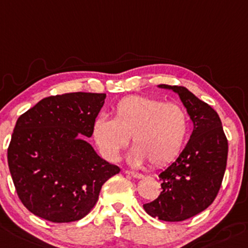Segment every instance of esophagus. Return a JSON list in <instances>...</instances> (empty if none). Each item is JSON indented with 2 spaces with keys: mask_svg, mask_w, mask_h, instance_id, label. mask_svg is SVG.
<instances>
[{
  "mask_svg": "<svg viewBox=\"0 0 248 248\" xmlns=\"http://www.w3.org/2000/svg\"><path fill=\"white\" fill-rule=\"evenodd\" d=\"M124 173L133 177V178H142V177H144L141 173H139V172H133V171H128V170L124 171Z\"/></svg>",
  "mask_w": 248,
  "mask_h": 248,
  "instance_id": "34e87169",
  "label": "esophagus"
}]
</instances>
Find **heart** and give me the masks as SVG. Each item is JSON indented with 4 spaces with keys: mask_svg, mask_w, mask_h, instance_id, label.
Listing matches in <instances>:
<instances>
[{
    "mask_svg": "<svg viewBox=\"0 0 248 248\" xmlns=\"http://www.w3.org/2000/svg\"><path fill=\"white\" fill-rule=\"evenodd\" d=\"M189 129V117L178 103H165L148 96H129L120 100L113 119L101 116L93 134L103 157L115 161L120 151L132 139L128 160L139 165L148 161L153 168L171 163L181 152Z\"/></svg>",
    "mask_w": 248,
    "mask_h": 248,
    "instance_id": "heart-1",
    "label": "heart"
}]
</instances>
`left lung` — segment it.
<instances>
[{"mask_svg": "<svg viewBox=\"0 0 248 248\" xmlns=\"http://www.w3.org/2000/svg\"><path fill=\"white\" fill-rule=\"evenodd\" d=\"M178 93L194 124L179 157L159 174L163 191L144 204L145 212L161 221L178 222L207 209L215 200L227 165L228 141L217 113L184 87L160 84Z\"/></svg>", "mask_w": 248, "mask_h": 248, "instance_id": "left-lung-1", "label": "left lung"}]
</instances>
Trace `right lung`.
<instances>
[{
	"label": "right lung",
	"mask_w": 248,
	"mask_h": 248,
	"mask_svg": "<svg viewBox=\"0 0 248 248\" xmlns=\"http://www.w3.org/2000/svg\"><path fill=\"white\" fill-rule=\"evenodd\" d=\"M106 93H70L39 101L17 119L8 166L22 204L54 223L78 221L120 168L102 159L93 135Z\"/></svg>",
	"instance_id": "right-lung-1"
}]
</instances>
